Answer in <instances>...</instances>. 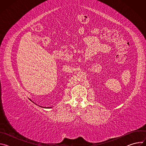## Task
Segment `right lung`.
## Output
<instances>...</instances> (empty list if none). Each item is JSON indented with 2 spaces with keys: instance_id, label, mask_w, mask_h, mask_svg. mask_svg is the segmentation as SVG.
Instances as JSON below:
<instances>
[{
  "instance_id": "add662e5",
  "label": "right lung",
  "mask_w": 146,
  "mask_h": 146,
  "mask_svg": "<svg viewBox=\"0 0 146 146\" xmlns=\"http://www.w3.org/2000/svg\"><path fill=\"white\" fill-rule=\"evenodd\" d=\"M31 100V99H30ZM41 107H42V106H41ZM49 108H50V107H49Z\"/></svg>"
}]
</instances>
